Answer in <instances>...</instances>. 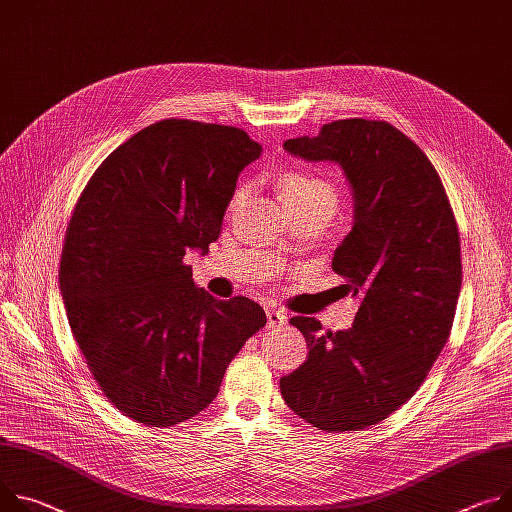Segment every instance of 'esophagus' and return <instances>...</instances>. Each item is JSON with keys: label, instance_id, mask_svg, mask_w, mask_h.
Masks as SVG:
<instances>
[{"label": "esophagus", "instance_id": "obj_1", "mask_svg": "<svg viewBox=\"0 0 512 512\" xmlns=\"http://www.w3.org/2000/svg\"><path fill=\"white\" fill-rule=\"evenodd\" d=\"M265 314H267V324H269V327H284V324L288 322V314L282 308H277V306H267Z\"/></svg>", "mask_w": 512, "mask_h": 512}]
</instances>
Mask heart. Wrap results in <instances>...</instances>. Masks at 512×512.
I'll list each match as a JSON object with an SVG mask.
<instances>
[{
    "label": "heart",
    "mask_w": 512,
    "mask_h": 512,
    "mask_svg": "<svg viewBox=\"0 0 512 512\" xmlns=\"http://www.w3.org/2000/svg\"><path fill=\"white\" fill-rule=\"evenodd\" d=\"M277 188L282 192V198L290 208H304V206H337V188L318 173L306 169H288L277 177ZM243 190H237L230 200V210L239 204Z\"/></svg>",
    "instance_id": "obj_1"
}]
</instances>
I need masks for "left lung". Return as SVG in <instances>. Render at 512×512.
I'll return each mask as SVG.
<instances>
[{
    "instance_id": "1",
    "label": "left lung",
    "mask_w": 512,
    "mask_h": 512,
    "mask_svg": "<svg viewBox=\"0 0 512 512\" xmlns=\"http://www.w3.org/2000/svg\"><path fill=\"white\" fill-rule=\"evenodd\" d=\"M284 149L337 163L349 181L353 226L333 269L359 308L351 329L327 335L316 318L290 320L310 351L282 378V396L320 431L378 425L423 384L449 339L461 290L453 210L433 163L388 122L337 120Z\"/></svg>"
}]
</instances>
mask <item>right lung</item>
I'll return each instance as SVG.
<instances>
[{"label": "right lung", "mask_w": 512, "mask_h": 512, "mask_svg": "<svg viewBox=\"0 0 512 512\" xmlns=\"http://www.w3.org/2000/svg\"><path fill=\"white\" fill-rule=\"evenodd\" d=\"M261 151L235 126L161 120L110 153L75 206L59 271L67 318L91 376L138 423L200 414L265 327L257 302L214 298L183 261L218 239Z\"/></svg>", "instance_id": "right-lung-1"}]
</instances>
